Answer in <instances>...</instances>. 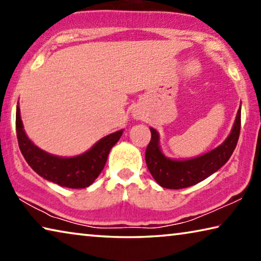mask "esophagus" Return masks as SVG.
I'll return each instance as SVG.
<instances>
[{
	"mask_svg": "<svg viewBox=\"0 0 261 261\" xmlns=\"http://www.w3.org/2000/svg\"><path fill=\"white\" fill-rule=\"evenodd\" d=\"M140 116H141V115H140L139 113H136V114H134V117H135V118H137V120H138V118H140Z\"/></svg>",
	"mask_w": 261,
	"mask_h": 261,
	"instance_id": "1",
	"label": "esophagus"
}]
</instances>
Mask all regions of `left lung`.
Returning a JSON list of instances; mask_svg holds the SVG:
<instances>
[{
  "label": "left lung",
  "instance_id": "1",
  "mask_svg": "<svg viewBox=\"0 0 261 261\" xmlns=\"http://www.w3.org/2000/svg\"><path fill=\"white\" fill-rule=\"evenodd\" d=\"M149 130L152 138L145 153V160L153 178L166 189L189 188L216 173L230 159L240 137L241 106L226 140L212 151L196 158L176 160L166 156L160 147L159 132L153 127H149Z\"/></svg>",
  "mask_w": 261,
  "mask_h": 261
}]
</instances>
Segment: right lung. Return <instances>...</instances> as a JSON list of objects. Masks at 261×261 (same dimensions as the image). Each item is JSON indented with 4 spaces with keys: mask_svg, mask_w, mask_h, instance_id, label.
I'll use <instances>...</instances> for the list:
<instances>
[{
    "mask_svg": "<svg viewBox=\"0 0 261 261\" xmlns=\"http://www.w3.org/2000/svg\"><path fill=\"white\" fill-rule=\"evenodd\" d=\"M16 131L20 152L32 169L49 182L70 189L87 188L94 182L107 162L108 154L124 130L101 138L88 151L76 156H57L32 143L24 130L19 105L16 109Z\"/></svg>",
    "mask_w": 261,
    "mask_h": 261,
    "instance_id": "add662e5",
    "label": "right lung"
}]
</instances>
